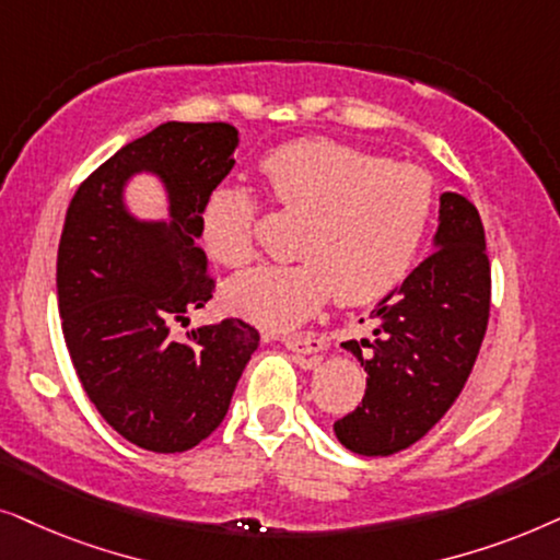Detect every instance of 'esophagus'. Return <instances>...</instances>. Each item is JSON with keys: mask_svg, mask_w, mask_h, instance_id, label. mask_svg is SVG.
Listing matches in <instances>:
<instances>
[{"mask_svg": "<svg viewBox=\"0 0 560 560\" xmlns=\"http://www.w3.org/2000/svg\"><path fill=\"white\" fill-rule=\"evenodd\" d=\"M284 346L296 353H319L325 348V340L315 332H300V335H287Z\"/></svg>", "mask_w": 560, "mask_h": 560, "instance_id": "1", "label": "esophagus"}]
</instances>
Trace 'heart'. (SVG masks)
Instances as JSON below:
<instances>
[{
  "mask_svg": "<svg viewBox=\"0 0 560 560\" xmlns=\"http://www.w3.org/2000/svg\"><path fill=\"white\" fill-rule=\"evenodd\" d=\"M268 194L284 210L310 212L300 264L250 268L225 287V304L250 323L287 330L335 292L340 304H369L405 279L428 233L435 186L415 163H389L330 138L273 148L260 161ZM258 199L222 184L202 207V243L214 260L253 256Z\"/></svg>",
  "mask_w": 560,
  "mask_h": 560,
  "instance_id": "obj_1",
  "label": "heart"
}]
</instances>
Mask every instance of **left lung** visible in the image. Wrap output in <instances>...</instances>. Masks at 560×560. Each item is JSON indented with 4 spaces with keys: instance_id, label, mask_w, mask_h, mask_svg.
Returning a JSON list of instances; mask_svg holds the SVG:
<instances>
[{
    "instance_id": "left-lung-1",
    "label": "left lung",
    "mask_w": 560,
    "mask_h": 560,
    "mask_svg": "<svg viewBox=\"0 0 560 560\" xmlns=\"http://www.w3.org/2000/svg\"><path fill=\"white\" fill-rule=\"evenodd\" d=\"M491 307V266L479 210L441 194L430 253L371 312L374 340L342 342L366 371V394L332 424L358 456H392L420 441L458 399L479 355ZM361 347H371L363 357Z\"/></svg>"
}]
</instances>
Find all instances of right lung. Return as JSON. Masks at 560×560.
<instances>
[{
    "label": "right lung",
    "mask_w": 560,
    "mask_h": 560,
    "mask_svg": "<svg viewBox=\"0 0 560 560\" xmlns=\"http://www.w3.org/2000/svg\"><path fill=\"white\" fill-rule=\"evenodd\" d=\"M235 148L228 122H163L92 171L66 212L56 264L66 348L96 412L153 453L212 435L258 348L256 327L237 317L171 335L212 300L197 237ZM140 170L167 186L168 223H140L124 207V184Z\"/></svg>",
    "instance_id": "1"
}]
</instances>
